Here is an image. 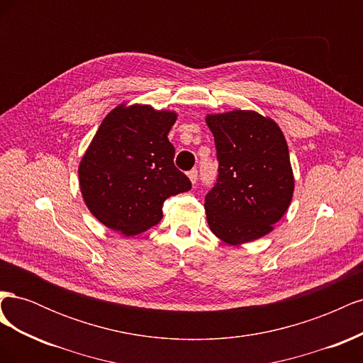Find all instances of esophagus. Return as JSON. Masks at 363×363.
Here are the masks:
<instances>
[{
	"mask_svg": "<svg viewBox=\"0 0 363 363\" xmlns=\"http://www.w3.org/2000/svg\"><path fill=\"white\" fill-rule=\"evenodd\" d=\"M188 177H189V180H191L192 183H196V180H199V171H196V169H191V171L188 172Z\"/></svg>",
	"mask_w": 363,
	"mask_h": 363,
	"instance_id": "34e87169",
	"label": "esophagus"
}]
</instances>
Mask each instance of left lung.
I'll return each instance as SVG.
<instances>
[{
  "mask_svg": "<svg viewBox=\"0 0 363 363\" xmlns=\"http://www.w3.org/2000/svg\"><path fill=\"white\" fill-rule=\"evenodd\" d=\"M215 138L218 177L206 195L212 233L239 245L268 235L294 192L289 150L272 119L251 111L207 115Z\"/></svg>",
  "mask_w": 363,
  "mask_h": 363,
  "instance_id": "8db88e82",
  "label": "left lung"
}]
</instances>
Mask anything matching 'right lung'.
Listing matches in <instances>:
<instances>
[{
	"label": "right lung",
	"instance_id": "1",
	"mask_svg": "<svg viewBox=\"0 0 363 363\" xmlns=\"http://www.w3.org/2000/svg\"><path fill=\"white\" fill-rule=\"evenodd\" d=\"M177 115L150 106H118L98 128L79 168L91 213L106 227L133 236L160 223L167 199L192 188L175 168L168 139Z\"/></svg>",
	"mask_w": 363,
	"mask_h": 363
}]
</instances>
